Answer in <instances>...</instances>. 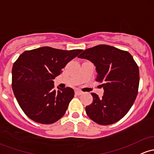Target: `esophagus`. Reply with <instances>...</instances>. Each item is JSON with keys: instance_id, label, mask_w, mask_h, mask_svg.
Returning a JSON list of instances; mask_svg holds the SVG:
<instances>
[{"instance_id": "1", "label": "esophagus", "mask_w": 154, "mask_h": 154, "mask_svg": "<svg viewBox=\"0 0 154 154\" xmlns=\"http://www.w3.org/2000/svg\"><path fill=\"white\" fill-rule=\"evenodd\" d=\"M75 94H76V95H77V96L82 95V91H80L76 90V91H75Z\"/></svg>"}]
</instances>
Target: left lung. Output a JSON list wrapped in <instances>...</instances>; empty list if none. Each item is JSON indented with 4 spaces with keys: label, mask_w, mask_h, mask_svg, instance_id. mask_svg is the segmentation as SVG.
Segmentation results:
<instances>
[{
    "label": "left lung",
    "mask_w": 154,
    "mask_h": 154,
    "mask_svg": "<svg viewBox=\"0 0 154 154\" xmlns=\"http://www.w3.org/2000/svg\"><path fill=\"white\" fill-rule=\"evenodd\" d=\"M78 57L95 65L96 80L102 82L104 91L101 99L91 93L93 102L85 107L88 116L104 126L118 122L129 112L138 94L137 64L129 52L106 45L87 49Z\"/></svg>",
    "instance_id": "1"
}]
</instances>
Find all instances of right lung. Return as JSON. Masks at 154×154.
I'll return each mask as SVG.
<instances>
[{"label":"right lung","mask_w":154,"mask_h":154,"mask_svg":"<svg viewBox=\"0 0 154 154\" xmlns=\"http://www.w3.org/2000/svg\"><path fill=\"white\" fill-rule=\"evenodd\" d=\"M82 51L42 47L25 51L14 62L11 86L20 107L30 119L51 124L63 117L74 91L69 87L55 91L52 80Z\"/></svg>","instance_id":"right-lung-1"}]
</instances>
